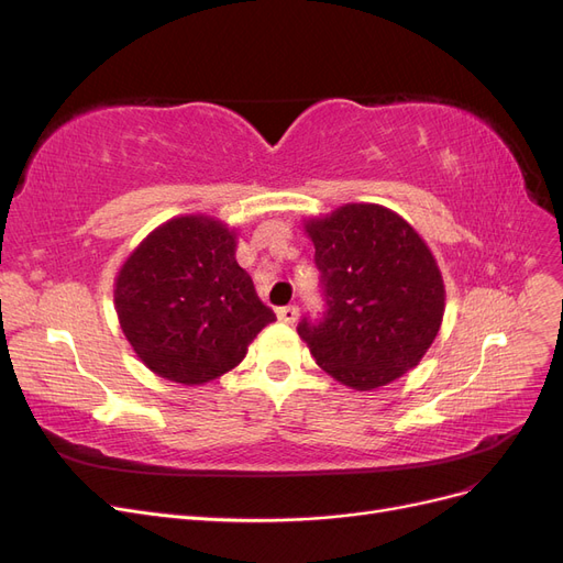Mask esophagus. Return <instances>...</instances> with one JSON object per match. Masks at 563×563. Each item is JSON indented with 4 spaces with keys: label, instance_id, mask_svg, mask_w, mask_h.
<instances>
[{
    "label": "esophagus",
    "instance_id": "obj_1",
    "mask_svg": "<svg viewBox=\"0 0 563 563\" xmlns=\"http://www.w3.org/2000/svg\"><path fill=\"white\" fill-rule=\"evenodd\" d=\"M277 319L284 321V323H296L298 321V308H296V305H286V308H279Z\"/></svg>",
    "mask_w": 563,
    "mask_h": 563
}]
</instances>
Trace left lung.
Instances as JSON below:
<instances>
[{
    "label": "left lung",
    "instance_id": "left-lung-1",
    "mask_svg": "<svg viewBox=\"0 0 563 563\" xmlns=\"http://www.w3.org/2000/svg\"><path fill=\"white\" fill-rule=\"evenodd\" d=\"M314 244L327 314L298 335L319 368L368 391L416 368L441 329L446 288L418 230L380 203H345L302 220Z\"/></svg>",
    "mask_w": 563,
    "mask_h": 563
}]
</instances>
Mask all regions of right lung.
I'll return each instance as SVG.
<instances>
[{"label":"right lung","instance_id":"right-lung-1","mask_svg":"<svg viewBox=\"0 0 563 563\" xmlns=\"http://www.w3.org/2000/svg\"><path fill=\"white\" fill-rule=\"evenodd\" d=\"M236 240L223 220L185 213L152 230L119 267V327L159 378L190 387L216 380L275 321L234 258Z\"/></svg>","mask_w":563,"mask_h":563}]
</instances>
